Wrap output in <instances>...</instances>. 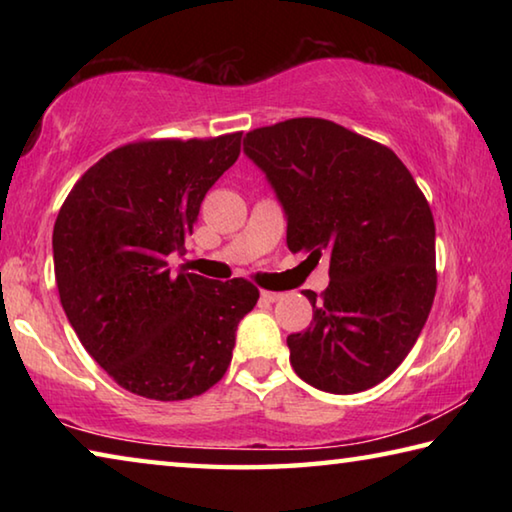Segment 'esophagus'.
<instances>
[{
  "label": "esophagus",
  "mask_w": 512,
  "mask_h": 512,
  "mask_svg": "<svg viewBox=\"0 0 512 512\" xmlns=\"http://www.w3.org/2000/svg\"><path fill=\"white\" fill-rule=\"evenodd\" d=\"M259 296H262V300H266V302H275V300L282 298V293H277V291H262V293H259Z\"/></svg>",
  "instance_id": "34e87169"
}]
</instances>
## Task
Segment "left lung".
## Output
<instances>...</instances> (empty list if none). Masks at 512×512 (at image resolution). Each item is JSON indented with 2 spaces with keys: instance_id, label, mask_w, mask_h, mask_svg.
<instances>
[{
  "instance_id": "left-lung-1",
  "label": "left lung",
  "mask_w": 512,
  "mask_h": 512,
  "mask_svg": "<svg viewBox=\"0 0 512 512\" xmlns=\"http://www.w3.org/2000/svg\"><path fill=\"white\" fill-rule=\"evenodd\" d=\"M244 153L282 205L291 253L329 255L323 300L305 291L314 320L287 339L293 370L325 393L377 386L411 352L436 296L427 198L388 146L327 119L255 128Z\"/></svg>"
}]
</instances>
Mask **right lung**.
<instances>
[{"label":"right lung","instance_id":"add662e5","mask_svg":"<svg viewBox=\"0 0 512 512\" xmlns=\"http://www.w3.org/2000/svg\"><path fill=\"white\" fill-rule=\"evenodd\" d=\"M241 133L119 146L83 173L54 225V268L69 325L121 388L176 402L230 366L239 320L259 291L235 277L171 275L205 194L239 158Z\"/></svg>","mask_w":512,"mask_h":512}]
</instances>
